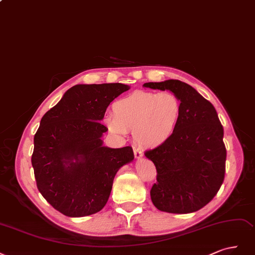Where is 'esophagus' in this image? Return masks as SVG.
<instances>
[{
	"label": "esophagus",
	"instance_id": "obj_1",
	"mask_svg": "<svg viewBox=\"0 0 255 255\" xmlns=\"http://www.w3.org/2000/svg\"><path fill=\"white\" fill-rule=\"evenodd\" d=\"M133 153H134V157L136 159H141L144 155L143 151L141 150V148H138V147H133Z\"/></svg>",
	"mask_w": 255,
	"mask_h": 255
}]
</instances>
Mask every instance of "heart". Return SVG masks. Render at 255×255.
I'll list each match as a JSON object with an SVG mask.
<instances>
[{
  "label": "heart",
  "instance_id": "b5f03b06",
  "mask_svg": "<svg viewBox=\"0 0 255 255\" xmlns=\"http://www.w3.org/2000/svg\"><path fill=\"white\" fill-rule=\"evenodd\" d=\"M112 109L113 116L105 118L110 132L125 136L133 130L136 142L150 148L167 143L182 119L181 100L168 91H136L120 98Z\"/></svg>",
  "mask_w": 255,
  "mask_h": 255
}]
</instances>
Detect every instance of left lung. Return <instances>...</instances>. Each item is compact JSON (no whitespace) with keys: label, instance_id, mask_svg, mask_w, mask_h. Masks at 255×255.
Here are the masks:
<instances>
[{"label":"left lung","instance_id":"1","mask_svg":"<svg viewBox=\"0 0 255 255\" xmlns=\"http://www.w3.org/2000/svg\"><path fill=\"white\" fill-rule=\"evenodd\" d=\"M143 87L168 90L182 103L176 134L145 152L158 172L151 201L158 210L174 214L198 211L214 198L225 179L227 150L217 112L192 86L180 80L146 83Z\"/></svg>","mask_w":255,"mask_h":255}]
</instances>
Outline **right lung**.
I'll list each match as a JSON object with an SVG mask.
<instances>
[{"mask_svg": "<svg viewBox=\"0 0 255 255\" xmlns=\"http://www.w3.org/2000/svg\"><path fill=\"white\" fill-rule=\"evenodd\" d=\"M129 89L119 83L76 85L41 119L31 165L39 192L63 215L100 212L117 172L133 161L132 147L110 148L102 139L108 130L101 123L107 108Z\"/></svg>", "mask_w": 255, "mask_h": 255, "instance_id": "1", "label": "right lung"}]
</instances>
